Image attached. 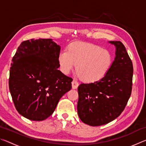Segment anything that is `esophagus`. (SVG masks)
I'll return each instance as SVG.
<instances>
[{"instance_id": "34e87169", "label": "esophagus", "mask_w": 146, "mask_h": 146, "mask_svg": "<svg viewBox=\"0 0 146 146\" xmlns=\"http://www.w3.org/2000/svg\"><path fill=\"white\" fill-rule=\"evenodd\" d=\"M78 85H79L78 82L76 80H73L72 81V88L74 89V90H75V89H77Z\"/></svg>"}]
</instances>
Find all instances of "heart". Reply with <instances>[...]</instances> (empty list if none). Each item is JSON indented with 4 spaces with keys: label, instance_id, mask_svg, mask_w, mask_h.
I'll return each mask as SVG.
<instances>
[{
    "label": "heart",
    "instance_id": "1",
    "mask_svg": "<svg viewBox=\"0 0 146 146\" xmlns=\"http://www.w3.org/2000/svg\"><path fill=\"white\" fill-rule=\"evenodd\" d=\"M113 62L111 53L107 49L93 44L76 42L71 44L68 51L58 55V64L64 73L68 74L75 68L82 80L93 82L108 72Z\"/></svg>",
    "mask_w": 146,
    "mask_h": 146
}]
</instances>
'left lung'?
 Wrapping results in <instances>:
<instances>
[{"label": "left lung", "mask_w": 146, "mask_h": 146, "mask_svg": "<svg viewBox=\"0 0 146 146\" xmlns=\"http://www.w3.org/2000/svg\"><path fill=\"white\" fill-rule=\"evenodd\" d=\"M109 42L115 46L116 56L108 72L99 80L78 87V115L91 126L104 125L117 118L131 94L132 61L121 42Z\"/></svg>", "instance_id": "obj_1"}]
</instances>
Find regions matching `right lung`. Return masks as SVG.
<instances>
[{"mask_svg": "<svg viewBox=\"0 0 146 146\" xmlns=\"http://www.w3.org/2000/svg\"><path fill=\"white\" fill-rule=\"evenodd\" d=\"M60 46L52 39L23 42L12 59L9 88L16 110L24 117L42 121L53 114L73 79L58 68Z\"/></svg>", "mask_w": 146, "mask_h": 146, "instance_id": "obj_1", "label": "right lung"}]
</instances>
